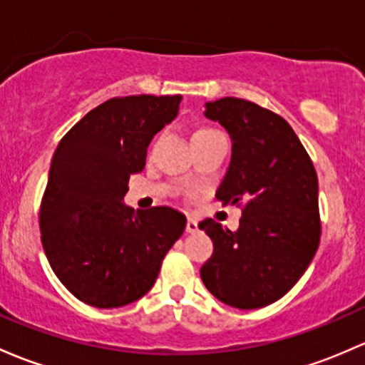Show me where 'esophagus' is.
Wrapping results in <instances>:
<instances>
[{
  "label": "esophagus",
  "mask_w": 365,
  "mask_h": 365,
  "mask_svg": "<svg viewBox=\"0 0 365 365\" xmlns=\"http://www.w3.org/2000/svg\"><path fill=\"white\" fill-rule=\"evenodd\" d=\"M185 231L187 232H197L199 231V225L194 218H187V225H185Z\"/></svg>",
  "instance_id": "34e87169"
}]
</instances>
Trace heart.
<instances>
[{
  "label": "heart",
  "instance_id": "heart-1",
  "mask_svg": "<svg viewBox=\"0 0 365 365\" xmlns=\"http://www.w3.org/2000/svg\"><path fill=\"white\" fill-rule=\"evenodd\" d=\"M213 133H218V131L213 128H199L192 133V140H197V138H202V136H208V134H213Z\"/></svg>",
  "mask_w": 365,
  "mask_h": 365
}]
</instances>
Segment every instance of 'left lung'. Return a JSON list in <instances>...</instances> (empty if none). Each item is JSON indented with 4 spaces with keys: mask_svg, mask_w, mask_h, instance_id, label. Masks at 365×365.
<instances>
[{
    "mask_svg": "<svg viewBox=\"0 0 365 365\" xmlns=\"http://www.w3.org/2000/svg\"><path fill=\"white\" fill-rule=\"evenodd\" d=\"M232 140L222 205L241 208L240 227L213 218L199 224L213 241L201 279L218 301L257 309L282 299L299 282L320 243L318 178L308 152L278 113L240 98L206 103Z\"/></svg>",
    "mask_w": 365,
    "mask_h": 365,
    "instance_id": "1",
    "label": "left lung"
}]
</instances>
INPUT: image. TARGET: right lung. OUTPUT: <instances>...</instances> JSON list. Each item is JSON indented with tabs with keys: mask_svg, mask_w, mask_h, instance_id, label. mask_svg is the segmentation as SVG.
<instances>
[{
	"mask_svg": "<svg viewBox=\"0 0 365 365\" xmlns=\"http://www.w3.org/2000/svg\"><path fill=\"white\" fill-rule=\"evenodd\" d=\"M180 101V94L112 98L57 145L40 205L41 245L59 282L86 304L110 309L143 297L185 231L187 218L170 206L134 212L122 202Z\"/></svg>",
	"mask_w": 365,
	"mask_h": 365,
	"instance_id": "obj_1",
	"label": "right lung"
}]
</instances>
